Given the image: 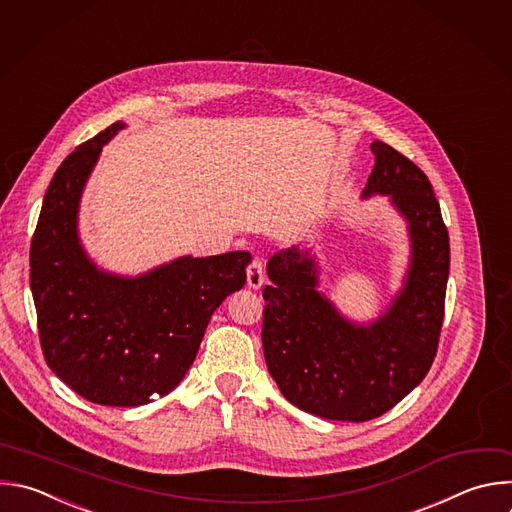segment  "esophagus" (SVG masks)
Listing matches in <instances>:
<instances>
[{
    "mask_svg": "<svg viewBox=\"0 0 512 512\" xmlns=\"http://www.w3.org/2000/svg\"><path fill=\"white\" fill-rule=\"evenodd\" d=\"M265 283V269H263V261L259 257H253L249 269H247V285L249 289H261Z\"/></svg>",
    "mask_w": 512,
    "mask_h": 512,
    "instance_id": "1",
    "label": "esophagus"
}]
</instances>
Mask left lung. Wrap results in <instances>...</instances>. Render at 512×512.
<instances>
[{"label": "left lung", "mask_w": 512, "mask_h": 512, "mask_svg": "<svg viewBox=\"0 0 512 512\" xmlns=\"http://www.w3.org/2000/svg\"><path fill=\"white\" fill-rule=\"evenodd\" d=\"M376 164L362 199L388 197L408 227L410 263L380 317L348 319L319 287L311 247L293 245L267 263L263 354L281 394L325 420L366 422L406 398L428 374L444 319L448 231L422 170L374 140Z\"/></svg>", "instance_id": "left-lung-1"}]
</instances>
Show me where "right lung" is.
I'll return each mask as SVG.
<instances>
[{
	"instance_id": "1",
	"label": "right lung",
	"mask_w": 512,
	"mask_h": 512,
	"mask_svg": "<svg viewBox=\"0 0 512 512\" xmlns=\"http://www.w3.org/2000/svg\"><path fill=\"white\" fill-rule=\"evenodd\" d=\"M114 122L78 146L46 191L30 249L44 358L88 402L142 406L173 392L193 366L215 309L247 279L251 253L183 255L136 277L110 273L78 233L84 187Z\"/></svg>"
}]
</instances>
